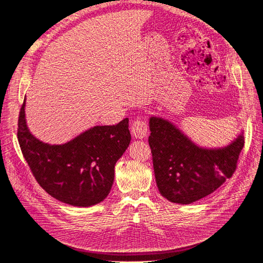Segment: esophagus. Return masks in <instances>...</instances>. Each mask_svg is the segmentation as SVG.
<instances>
[{
    "label": "esophagus",
    "mask_w": 263,
    "mask_h": 263,
    "mask_svg": "<svg viewBox=\"0 0 263 263\" xmlns=\"http://www.w3.org/2000/svg\"><path fill=\"white\" fill-rule=\"evenodd\" d=\"M132 134L134 137H136L138 139H142L147 137L149 128H148V124L144 121H141V119H137V121H135L132 124Z\"/></svg>",
    "instance_id": "1"
}]
</instances>
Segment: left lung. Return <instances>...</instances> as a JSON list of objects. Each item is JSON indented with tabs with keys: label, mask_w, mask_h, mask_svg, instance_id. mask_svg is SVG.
I'll list each match as a JSON object with an SVG mask.
<instances>
[{
	"label": "left lung",
	"mask_w": 263,
	"mask_h": 263,
	"mask_svg": "<svg viewBox=\"0 0 263 263\" xmlns=\"http://www.w3.org/2000/svg\"><path fill=\"white\" fill-rule=\"evenodd\" d=\"M149 129L158 190L177 204L194 203L215 192L233 176L245 144L241 130L226 146L203 147L161 116H150Z\"/></svg>",
	"instance_id": "1"
}]
</instances>
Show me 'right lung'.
I'll return each mask as SVG.
<instances>
[{
	"instance_id": "obj_1",
	"label": "right lung",
	"mask_w": 263,
	"mask_h": 263,
	"mask_svg": "<svg viewBox=\"0 0 263 263\" xmlns=\"http://www.w3.org/2000/svg\"><path fill=\"white\" fill-rule=\"evenodd\" d=\"M20 112L17 138L24 158L47 193L62 203L89 208L105 200L114 168L130 144L128 118L113 126H93L65 144L51 145L30 133Z\"/></svg>"
}]
</instances>
